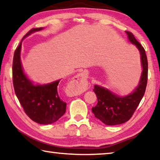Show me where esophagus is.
Returning a JSON list of instances; mask_svg holds the SVG:
<instances>
[{
  "label": "esophagus",
  "instance_id": "34e87169",
  "mask_svg": "<svg viewBox=\"0 0 160 160\" xmlns=\"http://www.w3.org/2000/svg\"><path fill=\"white\" fill-rule=\"evenodd\" d=\"M88 74L85 72H82L72 78L68 85V89L72 94H77L85 92L88 87L87 81Z\"/></svg>",
  "mask_w": 160,
  "mask_h": 160
}]
</instances>
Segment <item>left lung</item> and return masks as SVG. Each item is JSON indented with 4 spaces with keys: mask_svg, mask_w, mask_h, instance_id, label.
<instances>
[{
    "mask_svg": "<svg viewBox=\"0 0 160 160\" xmlns=\"http://www.w3.org/2000/svg\"><path fill=\"white\" fill-rule=\"evenodd\" d=\"M126 33L129 42L139 51L142 70L138 85L126 96H118L109 89L94 85L93 91L97 97V104L92 107V112L96 118L108 126L123 123L131 118L144 96L147 86L148 64L145 51L131 32L126 31Z\"/></svg>",
    "mask_w": 160,
    "mask_h": 160,
    "instance_id": "obj_1",
    "label": "left lung"
}]
</instances>
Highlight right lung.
I'll use <instances>...</instances> for the list:
<instances>
[{"label":"right lung","instance_id":"add662e5","mask_svg":"<svg viewBox=\"0 0 160 160\" xmlns=\"http://www.w3.org/2000/svg\"><path fill=\"white\" fill-rule=\"evenodd\" d=\"M43 29H32L16 48L12 62V80L15 94L26 114L34 122L47 125L57 121L66 112V103L61 99L58 92L61 80L44 85H34L24 72L20 59L24 39Z\"/></svg>","mask_w":160,"mask_h":160}]
</instances>
